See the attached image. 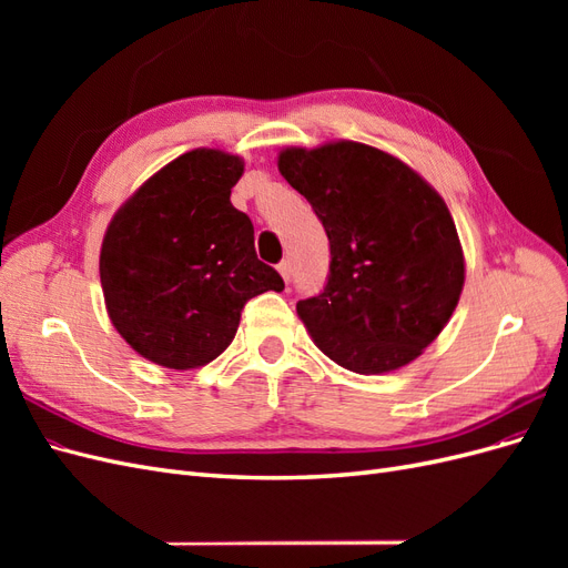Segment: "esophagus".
<instances>
[{
	"label": "esophagus",
	"mask_w": 568,
	"mask_h": 568,
	"mask_svg": "<svg viewBox=\"0 0 568 568\" xmlns=\"http://www.w3.org/2000/svg\"><path fill=\"white\" fill-rule=\"evenodd\" d=\"M277 270H280V274H282V280H284V282H288V280H291V261H282V263L277 265Z\"/></svg>",
	"instance_id": "obj_1"
}]
</instances>
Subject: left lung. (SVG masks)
<instances>
[{
    "instance_id": "1",
    "label": "left lung",
    "mask_w": 568,
    "mask_h": 568,
    "mask_svg": "<svg viewBox=\"0 0 568 568\" xmlns=\"http://www.w3.org/2000/svg\"><path fill=\"white\" fill-rule=\"evenodd\" d=\"M282 178L329 236V282L296 303L315 346L355 374L417 359L462 296L464 251L443 196L376 146L336 140L280 151Z\"/></svg>"
}]
</instances>
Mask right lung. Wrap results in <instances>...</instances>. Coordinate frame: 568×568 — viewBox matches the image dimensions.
Masks as SVG:
<instances>
[{"instance_id": "right-lung-1", "label": "right lung", "mask_w": 568, "mask_h": 568, "mask_svg": "<svg viewBox=\"0 0 568 568\" xmlns=\"http://www.w3.org/2000/svg\"><path fill=\"white\" fill-rule=\"evenodd\" d=\"M244 159L192 149L113 213L99 251L106 313L153 365L196 369L225 351L248 298L284 282L257 261L253 225L230 194Z\"/></svg>"}]
</instances>
